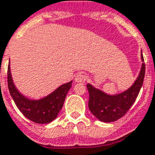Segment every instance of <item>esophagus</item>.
<instances>
[{"label": "esophagus", "instance_id": "esophagus-1", "mask_svg": "<svg viewBox=\"0 0 155 155\" xmlns=\"http://www.w3.org/2000/svg\"><path fill=\"white\" fill-rule=\"evenodd\" d=\"M76 83H84L86 81V77L82 74V73H78L75 77Z\"/></svg>", "mask_w": 155, "mask_h": 155}]
</instances>
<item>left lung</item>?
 Returning <instances> with one entry per match:
<instances>
[{
    "instance_id": "8db88e82",
    "label": "left lung",
    "mask_w": 155,
    "mask_h": 155,
    "mask_svg": "<svg viewBox=\"0 0 155 155\" xmlns=\"http://www.w3.org/2000/svg\"><path fill=\"white\" fill-rule=\"evenodd\" d=\"M141 60L143 58L141 52ZM145 74V64L143 62L138 78L130 87L117 94H108L96 88L92 84H87L89 93L88 107L96 118L104 123L118 120L129 110L138 97Z\"/></svg>"
}]
</instances>
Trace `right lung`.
Listing matches in <instances>:
<instances>
[{"mask_svg":"<svg viewBox=\"0 0 155 155\" xmlns=\"http://www.w3.org/2000/svg\"><path fill=\"white\" fill-rule=\"evenodd\" d=\"M7 82L10 94L16 107L26 118L37 124H49L58 117L72 83L71 81L62 84L41 99H30L20 93L15 86L11 73L10 62L7 70Z\"/></svg>","mask_w":155,"mask_h":155,"instance_id":"add662e5","label":"right lung"}]
</instances>
